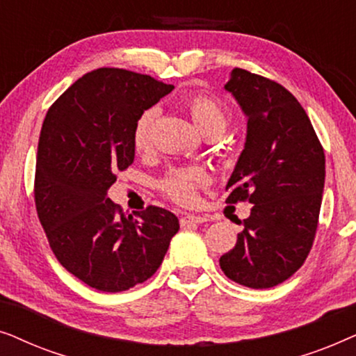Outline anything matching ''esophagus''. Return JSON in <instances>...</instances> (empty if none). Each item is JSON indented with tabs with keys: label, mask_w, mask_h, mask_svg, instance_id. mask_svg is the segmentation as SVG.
<instances>
[{
	"label": "esophagus",
	"mask_w": 356,
	"mask_h": 356,
	"mask_svg": "<svg viewBox=\"0 0 356 356\" xmlns=\"http://www.w3.org/2000/svg\"><path fill=\"white\" fill-rule=\"evenodd\" d=\"M204 222H207L206 217H202V216H191V213H188V216L181 217V220H179V223H181V227L191 225V223H194V225H196V223H204Z\"/></svg>",
	"instance_id": "1"
}]
</instances>
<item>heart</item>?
<instances>
[{
	"mask_svg": "<svg viewBox=\"0 0 356 356\" xmlns=\"http://www.w3.org/2000/svg\"><path fill=\"white\" fill-rule=\"evenodd\" d=\"M183 104L191 113L194 123L206 136L223 133V129L230 123V111L216 95L197 92V94L188 95ZM157 116V108H147L136 120L131 139H133V147L138 154H145L152 149L154 126ZM209 183H211V177L206 170L201 167H188L175 168L168 172L160 179L159 186L165 196H168L172 201L189 206V204L196 202L197 189L207 186Z\"/></svg>",
	"mask_w": 356,
	"mask_h": 356,
	"instance_id": "obj_1",
	"label": "heart"
}]
</instances>
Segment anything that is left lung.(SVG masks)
Here are the masks:
<instances>
[{"label": "left lung", "instance_id": "1", "mask_svg": "<svg viewBox=\"0 0 356 356\" xmlns=\"http://www.w3.org/2000/svg\"><path fill=\"white\" fill-rule=\"evenodd\" d=\"M225 90L248 120L245 149L227 183L230 204L250 201L233 250L220 257L228 279L270 289L303 266L323 201L325 157L300 102L275 81L235 67Z\"/></svg>", "mask_w": 356, "mask_h": 356}]
</instances>
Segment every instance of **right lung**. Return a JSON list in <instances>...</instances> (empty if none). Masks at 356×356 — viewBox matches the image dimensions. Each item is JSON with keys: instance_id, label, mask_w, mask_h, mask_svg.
Masks as SVG:
<instances>
[{"instance_id": "add662e5", "label": "right lung", "mask_w": 356, "mask_h": 356, "mask_svg": "<svg viewBox=\"0 0 356 356\" xmlns=\"http://www.w3.org/2000/svg\"><path fill=\"white\" fill-rule=\"evenodd\" d=\"M173 86L138 72L100 67L77 79L47 111L33 196L53 254L100 291L129 290L162 264L179 222L149 206L124 216L106 197L116 172L133 163V128Z\"/></svg>"}]
</instances>
